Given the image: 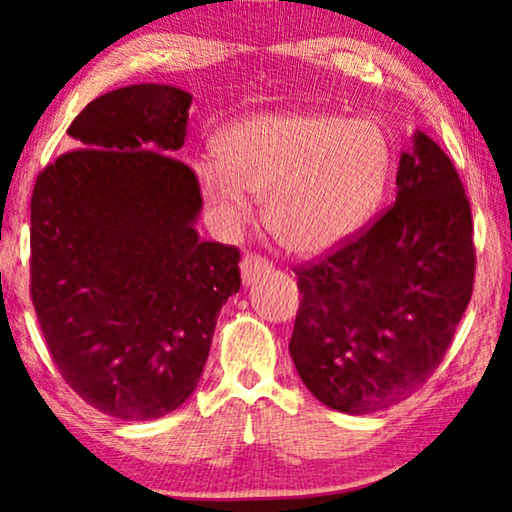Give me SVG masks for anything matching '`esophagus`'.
<instances>
[{"label":"esophagus","instance_id":"esophagus-1","mask_svg":"<svg viewBox=\"0 0 512 512\" xmlns=\"http://www.w3.org/2000/svg\"><path fill=\"white\" fill-rule=\"evenodd\" d=\"M240 272H242V282L249 286V284H254L256 279H261L268 275V272H272V263L268 261V258H263L258 254H247L240 263Z\"/></svg>","mask_w":512,"mask_h":512}]
</instances>
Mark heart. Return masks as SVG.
<instances>
[{
    "label": "heart",
    "instance_id": "1",
    "mask_svg": "<svg viewBox=\"0 0 512 512\" xmlns=\"http://www.w3.org/2000/svg\"><path fill=\"white\" fill-rule=\"evenodd\" d=\"M221 165L200 163L209 205L230 226L268 195L265 223L296 254H319L347 240L375 212L389 177L391 151L380 125L333 114H258L219 139Z\"/></svg>",
    "mask_w": 512,
    "mask_h": 512
}]
</instances>
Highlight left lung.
Segmentation results:
<instances>
[{"mask_svg": "<svg viewBox=\"0 0 512 512\" xmlns=\"http://www.w3.org/2000/svg\"><path fill=\"white\" fill-rule=\"evenodd\" d=\"M396 202L319 261L289 342L305 387L328 408L368 415L433 375L473 296L471 202L447 153L417 132L401 153Z\"/></svg>", "mask_w": 512, "mask_h": 512, "instance_id": "obj_1", "label": "left lung"}]
</instances>
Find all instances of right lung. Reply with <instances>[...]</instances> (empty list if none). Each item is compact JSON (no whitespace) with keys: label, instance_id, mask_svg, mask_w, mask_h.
Masks as SVG:
<instances>
[{"label":"right lung","instance_id":"obj_1","mask_svg":"<svg viewBox=\"0 0 512 512\" xmlns=\"http://www.w3.org/2000/svg\"><path fill=\"white\" fill-rule=\"evenodd\" d=\"M186 90L137 83L74 118L67 151L32 191L30 296L62 380L128 422L177 410L198 387L240 249L202 242L200 184L174 158Z\"/></svg>","mask_w":512,"mask_h":512}]
</instances>
